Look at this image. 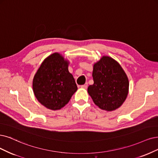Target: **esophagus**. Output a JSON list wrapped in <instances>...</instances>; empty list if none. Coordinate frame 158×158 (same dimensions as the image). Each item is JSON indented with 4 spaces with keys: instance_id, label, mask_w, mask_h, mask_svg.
<instances>
[{
    "instance_id": "1",
    "label": "esophagus",
    "mask_w": 158,
    "mask_h": 158,
    "mask_svg": "<svg viewBox=\"0 0 158 158\" xmlns=\"http://www.w3.org/2000/svg\"><path fill=\"white\" fill-rule=\"evenodd\" d=\"M81 88H82V89H87V87H88V83H86L85 84H84V85H81Z\"/></svg>"
}]
</instances>
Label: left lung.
Returning <instances> with one entry per match:
<instances>
[{"label": "left lung", "mask_w": 158, "mask_h": 158, "mask_svg": "<svg viewBox=\"0 0 158 158\" xmlns=\"http://www.w3.org/2000/svg\"><path fill=\"white\" fill-rule=\"evenodd\" d=\"M92 77L94 84L88 92L96 106L107 111L120 107L127 96L129 81L120 64L104 56L94 65Z\"/></svg>", "instance_id": "left-lung-1"}]
</instances>
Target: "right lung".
Returning a JSON list of instances; mask_svg holds the SVG:
<instances>
[{"instance_id": "add662e5", "label": "right lung", "mask_w": 158, "mask_h": 158, "mask_svg": "<svg viewBox=\"0 0 158 158\" xmlns=\"http://www.w3.org/2000/svg\"><path fill=\"white\" fill-rule=\"evenodd\" d=\"M68 63L58 53L46 58L33 79V91L38 102L51 110L60 109L77 90Z\"/></svg>"}]
</instances>
